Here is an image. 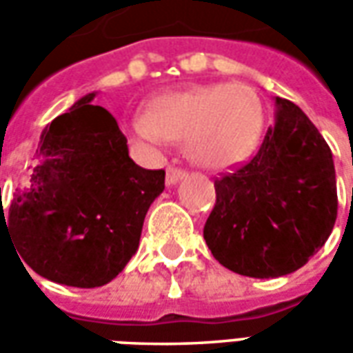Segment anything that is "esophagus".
Here are the masks:
<instances>
[{
	"label": "esophagus",
	"instance_id": "obj_1",
	"mask_svg": "<svg viewBox=\"0 0 353 353\" xmlns=\"http://www.w3.org/2000/svg\"><path fill=\"white\" fill-rule=\"evenodd\" d=\"M185 177V170L176 168V166H168L166 170V185H176L179 179Z\"/></svg>",
	"mask_w": 353,
	"mask_h": 353
}]
</instances>
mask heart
Returning <instances> with one entry per match:
<instances>
[{
  "instance_id": "heart-1",
  "label": "heart",
  "mask_w": 353,
  "mask_h": 353,
  "mask_svg": "<svg viewBox=\"0 0 353 353\" xmlns=\"http://www.w3.org/2000/svg\"><path fill=\"white\" fill-rule=\"evenodd\" d=\"M265 108L255 88L244 83H215L157 96L147 113L130 121L132 136L159 147L187 139L192 162L208 170H229L259 147Z\"/></svg>"
}]
</instances>
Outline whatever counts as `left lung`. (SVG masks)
Segmentation results:
<instances>
[{
  "mask_svg": "<svg viewBox=\"0 0 353 353\" xmlns=\"http://www.w3.org/2000/svg\"><path fill=\"white\" fill-rule=\"evenodd\" d=\"M276 123L252 161L215 179L204 240L225 268L250 278L299 270L336 221L331 149L293 101L276 98Z\"/></svg>",
  "mask_w": 353,
  "mask_h": 353,
  "instance_id": "1",
  "label": "left lung"
}]
</instances>
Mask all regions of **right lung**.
<instances>
[{"label": "right lung", "mask_w": 353, "mask_h": 353, "mask_svg": "<svg viewBox=\"0 0 353 353\" xmlns=\"http://www.w3.org/2000/svg\"><path fill=\"white\" fill-rule=\"evenodd\" d=\"M94 96L43 130L26 185L1 215L20 263L87 289L113 280L138 252L147 210L164 191V170L132 161L115 117Z\"/></svg>", "instance_id": "add662e5"}]
</instances>
